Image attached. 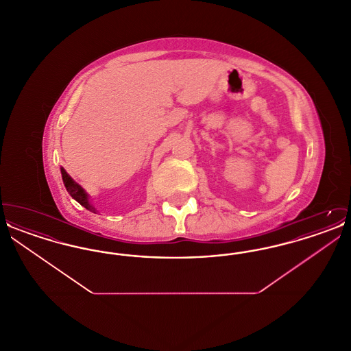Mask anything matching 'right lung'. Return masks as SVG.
<instances>
[{
	"label": "right lung",
	"mask_w": 351,
	"mask_h": 351,
	"mask_svg": "<svg viewBox=\"0 0 351 351\" xmlns=\"http://www.w3.org/2000/svg\"><path fill=\"white\" fill-rule=\"evenodd\" d=\"M60 171H62L63 183L66 185V189L69 192V195H71L75 200L77 201L80 205H83L85 209H88V210H90V212L96 213V212H95V208L89 204V201H88V195L84 192L83 188H82L79 184L75 183V182L71 179V176L68 175L64 168H60Z\"/></svg>",
	"instance_id": "obj_1"
}]
</instances>
